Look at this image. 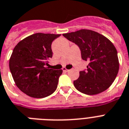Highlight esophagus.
Here are the masks:
<instances>
[{"label":"esophagus","mask_w":129,"mask_h":129,"mask_svg":"<svg viewBox=\"0 0 129 129\" xmlns=\"http://www.w3.org/2000/svg\"><path fill=\"white\" fill-rule=\"evenodd\" d=\"M62 70H63V72H68V71H69V70L66 69V68H63L62 69Z\"/></svg>","instance_id":"obj_1"}]
</instances>
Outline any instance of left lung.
<instances>
[{
    "label": "left lung",
    "mask_w": 129,
    "mask_h": 129,
    "mask_svg": "<svg viewBox=\"0 0 129 129\" xmlns=\"http://www.w3.org/2000/svg\"><path fill=\"white\" fill-rule=\"evenodd\" d=\"M63 36L79 47L81 58L89 62L86 71L79 72V78L74 81L75 88L89 95L107 89L119 70L117 51L113 44L102 34L86 29Z\"/></svg>",
    "instance_id": "8db88e82"
}]
</instances>
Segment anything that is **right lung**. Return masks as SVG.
Instances as JSON below:
<instances>
[{
    "mask_svg": "<svg viewBox=\"0 0 129 129\" xmlns=\"http://www.w3.org/2000/svg\"><path fill=\"white\" fill-rule=\"evenodd\" d=\"M61 34L36 33L18 43L9 60L15 84L21 91L34 98L52 94L57 87L62 70L50 69L48 60L52 57V42Z\"/></svg>",
    "mask_w": 129,
    "mask_h": 129,
    "instance_id": "obj_1",
    "label": "right lung"
}]
</instances>
